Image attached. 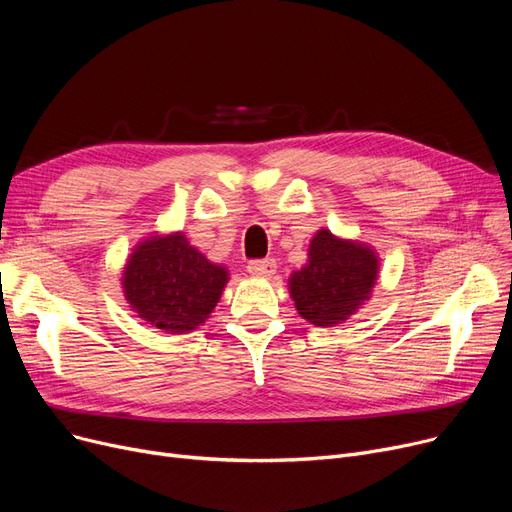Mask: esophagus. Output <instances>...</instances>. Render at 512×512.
Returning <instances> with one entry per match:
<instances>
[{"mask_svg":"<svg viewBox=\"0 0 512 512\" xmlns=\"http://www.w3.org/2000/svg\"><path fill=\"white\" fill-rule=\"evenodd\" d=\"M247 270L255 278H272L276 274V261L274 259H255L247 265Z\"/></svg>","mask_w":512,"mask_h":512,"instance_id":"34e87169","label":"esophagus"}]
</instances>
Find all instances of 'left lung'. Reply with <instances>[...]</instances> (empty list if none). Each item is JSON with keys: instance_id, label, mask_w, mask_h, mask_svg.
Returning a JSON list of instances; mask_svg holds the SVG:
<instances>
[{"instance_id": "1", "label": "left lung", "mask_w": 512, "mask_h": 512, "mask_svg": "<svg viewBox=\"0 0 512 512\" xmlns=\"http://www.w3.org/2000/svg\"><path fill=\"white\" fill-rule=\"evenodd\" d=\"M380 259L357 240L321 228L309 245L307 263L288 280L299 315L317 328L342 324L371 299Z\"/></svg>"}]
</instances>
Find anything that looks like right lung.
<instances>
[{
    "instance_id": "right-lung-1",
    "label": "right lung",
    "mask_w": 512,
    "mask_h": 512,
    "mask_svg": "<svg viewBox=\"0 0 512 512\" xmlns=\"http://www.w3.org/2000/svg\"><path fill=\"white\" fill-rule=\"evenodd\" d=\"M228 282V270L211 263L182 232L149 236L130 253L122 288L130 309L168 334L205 324Z\"/></svg>"
}]
</instances>
